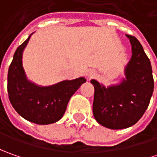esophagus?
Instances as JSON below:
<instances>
[{
    "label": "esophagus",
    "instance_id": "1",
    "mask_svg": "<svg viewBox=\"0 0 157 157\" xmlns=\"http://www.w3.org/2000/svg\"><path fill=\"white\" fill-rule=\"evenodd\" d=\"M95 76H96V71L94 70H89L87 71V77L89 79L94 78Z\"/></svg>",
    "mask_w": 157,
    "mask_h": 157
}]
</instances>
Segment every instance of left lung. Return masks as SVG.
<instances>
[{"label":"left lung","instance_id":"obj_1","mask_svg":"<svg viewBox=\"0 0 157 157\" xmlns=\"http://www.w3.org/2000/svg\"><path fill=\"white\" fill-rule=\"evenodd\" d=\"M132 44V57L125 69L126 79L105 88L94 79L93 113L95 120L111 129L127 128L142 117L154 91L152 67L142 44L126 35Z\"/></svg>","mask_w":157,"mask_h":157}]
</instances>
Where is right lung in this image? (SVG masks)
<instances>
[{
	"instance_id": "add662e5",
	"label": "right lung",
	"mask_w": 157,
	"mask_h": 157,
	"mask_svg": "<svg viewBox=\"0 0 157 157\" xmlns=\"http://www.w3.org/2000/svg\"><path fill=\"white\" fill-rule=\"evenodd\" d=\"M30 36L19 46L8 72V94L11 105L21 117L39 125L52 124L63 117L71 97L86 81L85 78L64 80L42 87L27 79L22 68V52Z\"/></svg>"
}]
</instances>
